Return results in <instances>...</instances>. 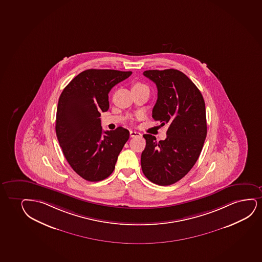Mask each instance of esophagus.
Returning a JSON list of instances; mask_svg holds the SVG:
<instances>
[{"mask_svg":"<svg viewBox=\"0 0 262 262\" xmlns=\"http://www.w3.org/2000/svg\"><path fill=\"white\" fill-rule=\"evenodd\" d=\"M130 136L131 137H136V136H141V134L139 132H136V131H133L130 130Z\"/></svg>","mask_w":262,"mask_h":262,"instance_id":"1","label":"esophagus"}]
</instances>
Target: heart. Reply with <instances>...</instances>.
<instances>
[{"label":"heart","mask_w":262,"mask_h":262,"mask_svg":"<svg viewBox=\"0 0 262 262\" xmlns=\"http://www.w3.org/2000/svg\"><path fill=\"white\" fill-rule=\"evenodd\" d=\"M140 88H147V86H146L144 84L141 82H136V84L134 85V86H133V89H140Z\"/></svg>","instance_id":"1"}]
</instances>
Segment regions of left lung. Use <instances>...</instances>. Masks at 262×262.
<instances>
[{
    "label": "left lung",
    "instance_id": "8db88e82",
    "mask_svg": "<svg viewBox=\"0 0 262 262\" xmlns=\"http://www.w3.org/2000/svg\"><path fill=\"white\" fill-rule=\"evenodd\" d=\"M143 75L156 84L158 100L154 120L167 124L166 138L143 135L145 149L141 165L146 178L160 186L173 184L195 165L207 133L202 94L184 73L176 69L149 70Z\"/></svg>",
    "mask_w": 262,
    "mask_h": 262
}]
</instances>
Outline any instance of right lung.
Masks as SVG:
<instances>
[{"label": "right lung", "instance_id": "obj_1", "mask_svg": "<svg viewBox=\"0 0 262 262\" xmlns=\"http://www.w3.org/2000/svg\"><path fill=\"white\" fill-rule=\"evenodd\" d=\"M132 72L89 69L78 74L60 95L56 133L67 162L83 179L99 182L112 174L129 131H104L101 113L109 109V94Z\"/></svg>", "mask_w": 262, "mask_h": 262}]
</instances>
